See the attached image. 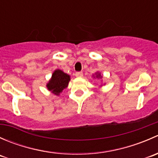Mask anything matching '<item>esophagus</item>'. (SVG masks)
<instances>
[{
	"label": "esophagus",
	"instance_id": "1",
	"mask_svg": "<svg viewBox=\"0 0 158 158\" xmlns=\"http://www.w3.org/2000/svg\"><path fill=\"white\" fill-rule=\"evenodd\" d=\"M76 77H82L83 76V73H82V72H76Z\"/></svg>",
	"mask_w": 158,
	"mask_h": 158
}]
</instances>
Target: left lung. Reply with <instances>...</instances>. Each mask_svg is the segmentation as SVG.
Here are the masks:
<instances>
[{
    "label": "left lung",
    "mask_w": 158,
    "mask_h": 158,
    "mask_svg": "<svg viewBox=\"0 0 158 158\" xmlns=\"http://www.w3.org/2000/svg\"><path fill=\"white\" fill-rule=\"evenodd\" d=\"M100 76H101V75H100V74H98V75H97V76H96V77H99L100 78Z\"/></svg>",
    "instance_id": "obj_1"
}]
</instances>
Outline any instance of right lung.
<instances>
[{"instance_id": "obj_1", "label": "right lung", "mask_w": 158, "mask_h": 158, "mask_svg": "<svg viewBox=\"0 0 158 158\" xmlns=\"http://www.w3.org/2000/svg\"><path fill=\"white\" fill-rule=\"evenodd\" d=\"M70 80L69 75L63 73L60 69H57L52 73V78L47 85L49 91L55 95H58L60 92H63L68 86Z\"/></svg>"}]
</instances>
